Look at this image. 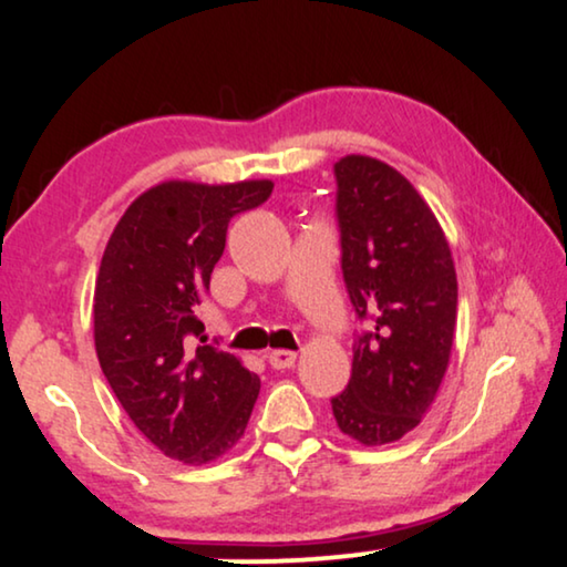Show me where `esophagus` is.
<instances>
[{
	"label": "esophagus",
	"mask_w": 567,
	"mask_h": 567,
	"mask_svg": "<svg viewBox=\"0 0 567 567\" xmlns=\"http://www.w3.org/2000/svg\"><path fill=\"white\" fill-rule=\"evenodd\" d=\"M293 361H297V353L286 351V348H278V351L268 353V363L274 369H291Z\"/></svg>",
	"instance_id": "esophagus-1"
}]
</instances>
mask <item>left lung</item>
I'll use <instances>...</instances> for the list:
<instances>
[{
    "instance_id": "1",
    "label": "left lung",
    "mask_w": 567,
    "mask_h": 567,
    "mask_svg": "<svg viewBox=\"0 0 567 567\" xmlns=\"http://www.w3.org/2000/svg\"><path fill=\"white\" fill-rule=\"evenodd\" d=\"M343 278L367 332L332 415L363 446L400 441L421 423L446 374L456 328V270L431 206L382 159L336 162Z\"/></svg>"
}]
</instances>
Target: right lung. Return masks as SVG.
<instances>
[{
  "label": "right lung",
  "instance_id": "add662e5",
  "mask_svg": "<svg viewBox=\"0 0 567 567\" xmlns=\"http://www.w3.org/2000/svg\"><path fill=\"white\" fill-rule=\"evenodd\" d=\"M270 190V181L154 185L123 212L100 260L92 301L100 369L136 429L190 467L227 454L258 400L260 379L235 353L193 343L229 219Z\"/></svg>",
  "mask_w": 567,
  "mask_h": 567
}]
</instances>
